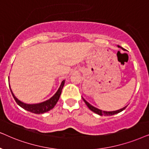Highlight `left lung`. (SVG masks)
I'll use <instances>...</instances> for the list:
<instances>
[{"label":"left lung","instance_id":"8db88e82","mask_svg":"<svg viewBox=\"0 0 149 149\" xmlns=\"http://www.w3.org/2000/svg\"><path fill=\"white\" fill-rule=\"evenodd\" d=\"M118 47H119V46H118ZM82 99H83V100H84V102H85V104H86V106H88V108L90 109L91 111H93V112L96 113V114L100 115V116H102V115H104V116H112V115L118 114V113H119L120 112H122L123 110H124L127 107V106H125V107H124V108L120 109V110H118L116 111H110V112H108V111H103L102 110H100V109L95 108V107H94V106H93L92 105H91L88 102H87L85 100L83 97H82Z\"/></svg>","mask_w":149,"mask_h":149}]
</instances>
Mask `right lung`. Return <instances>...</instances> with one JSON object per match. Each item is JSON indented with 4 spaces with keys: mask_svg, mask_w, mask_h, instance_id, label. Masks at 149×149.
Wrapping results in <instances>:
<instances>
[{
    "mask_svg": "<svg viewBox=\"0 0 149 149\" xmlns=\"http://www.w3.org/2000/svg\"><path fill=\"white\" fill-rule=\"evenodd\" d=\"M65 81L63 80L62 82H61V84L59 88L57 91V92L54 95V96H52V97L49 99V100L45 101V102L39 103V104H25V103L22 102L21 101H19L18 99L15 97V96L13 94L12 91H11V87L9 88L10 90H11V94H12L13 98L17 104L19 105L21 108L24 109V110L29 111V112L35 113V114H43V113L48 112L50 110H52L53 108H54L55 105L56 104V103L58 102L59 100V97H60L61 91H62V89L64 86L65 84Z\"/></svg>",
    "mask_w": 149,
    "mask_h": 149,
    "instance_id": "obj_1",
    "label": "right lung"
}]
</instances>
